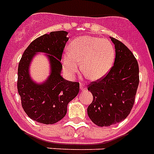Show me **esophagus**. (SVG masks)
Instances as JSON below:
<instances>
[{
  "instance_id": "esophagus-1",
  "label": "esophagus",
  "mask_w": 154,
  "mask_h": 154,
  "mask_svg": "<svg viewBox=\"0 0 154 154\" xmlns=\"http://www.w3.org/2000/svg\"><path fill=\"white\" fill-rule=\"evenodd\" d=\"M79 88H80V89L83 90V91L87 88L86 87H85V85H84V84H82V83H80V84H79Z\"/></svg>"
}]
</instances>
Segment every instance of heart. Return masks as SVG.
Returning a JSON list of instances; mask_svg holds the SVG:
<instances>
[{
	"label": "heart",
	"instance_id": "heart-1",
	"mask_svg": "<svg viewBox=\"0 0 154 154\" xmlns=\"http://www.w3.org/2000/svg\"><path fill=\"white\" fill-rule=\"evenodd\" d=\"M69 51L62 57V68L68 77H72L79 69L92 80H98L111 69L115 57L113 45L107 40L84 35L72 40Z\"/></svg>",
	"mask_w": 154,
	"mask_h": 154
}]
</instances>
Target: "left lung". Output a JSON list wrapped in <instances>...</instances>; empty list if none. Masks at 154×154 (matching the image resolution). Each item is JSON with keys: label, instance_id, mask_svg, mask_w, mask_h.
Listing matches in <instances>:
<instances>
[{"label": "left lung", "instance_id": "8db88e82", "mask_svg": "<svg viewBox=\"0 0 154 154\" xmlns=\"http://www.w3.org/2000/svg\"><path fill=\"white\" fill-rule=\"evenodd\" d=\"M109 38L115 48L114 66L105 77L88 87L93 97L88 107V114L99 127L119 123L128 116L140 80L138 62L133 54L121 41Z\"/></svg>", "mask_w": 154, "mask_h": 154}]
</instances>
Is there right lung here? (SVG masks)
<instances>
[{"instance_id": "1", "label": "right lung", "mask_w": 154, "mask_h": 154, "mask_svg": "<svg viewBox=\"0 0 154 154\" xmlns=\"http://www.w3.org/2000/svg\"><path fill=\"white\" fill-rule=\"evenodd\" d=\"M65 31L49 32L33 40L21 57L18 68V94L24 111L32 119L54 124L66 114L68 103L78 95L79 83L68 81L61 75L63 49L69 38ZM37 52H45L51 63V75L42 84H36L29 67Z\"/></svg>"}]
</instances>
